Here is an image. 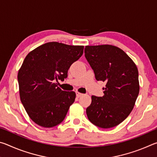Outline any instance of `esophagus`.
Segmentation results:
<instances>
[{
	"mask_svg": "<svg viewBox=\"0 0 157 157\" xmlns=\"http://www.w3.org/2000/svg\"><path fill=\"white\" fill-rule=\"evenodd\" d=\"M82 95H83V94H81V93H79V92H76V96L78 97V98H79V97H81V96H82Z\"/></svg>",
	"mask_w": 157,
	"mask_h": 157,
	"instance_id": "esophagus-1",
	"label": "esophagus"
}]
</instances>
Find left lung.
Instances as JSON below:
<instances>
[{
    "mask_svg": "<svg viewBox=\"0 0 157 157\" xmlns=\"http://www.w3.org/2000/svg\"><path fill=\"white\" fill-rule=\"evenodd\" d=\"M84 53L95 79L107 82L102 97L91 96L87 117L100 128L115 127L129 115L139 95L138 68L123 50L111 45L86 46Z\"/></svg>",
    "mask_w": 157,
    "mask_h": 157,
    "instance_id": "1",
    "label": "left lung"
}]
</instances>
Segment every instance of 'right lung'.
Instances as JSON below:
<instances>
[{
  "mask_svg": "<svg viewBox=\"0 0 157 157\" xmlns=\"http://www.w3.org/2000/svg\"><path fill=\"white\" fill-rule=\"evenodd\" d=\"M83 50V46L48 42L25 57L18 73L20 98L29 117L38 125L52 127L65 118L76 95L62 91L55 81L67 78L69 68Z\"/></svg>",
  "mask_w": 157,
  "mask_h": 157,
  "instance_id": "right-lung-1",
  "label": "right lung"
}]
</instances>
